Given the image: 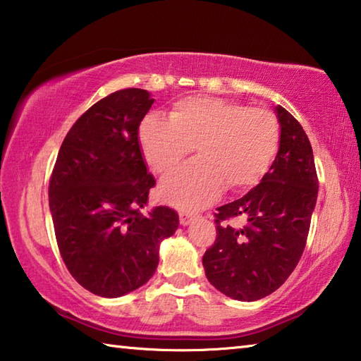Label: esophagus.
I'll return each instance as SVG.
<instances>
[{
    "mask_svg": "<svg viewBox=\"0 0 361 361\" xmlns=\"http://www.w3.org/2000/svg\"><path fill=\"white\" fill-rule=\"evenodd\" d=\"M197 218V216L195 214H189V213H181L180 214V224L181 226H188V224H191V222Z\"/></svg>",
    "mask_w": 361,
    "mask_h": 361,
    "instance_id": "obj_1",
    "label": "esophagus"
}]
</instances>
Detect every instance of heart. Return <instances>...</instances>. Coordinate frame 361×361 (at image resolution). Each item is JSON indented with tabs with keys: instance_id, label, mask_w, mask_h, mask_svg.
I'll list each match as a JSON object with an SVG mask.
<instances>
[{
	"instance_id": "heart-1",
	"label": "heart",
	"mask_w": 361,
	"mask_h": 361,
	"mask_svg": "<svg viewBox=\"0 0 361 361\" xmlns=\"http://www.w3.org/2000/svg\"><path fill=\"white\" fill-rule=\"evenodd\" d=\"M140 143L156 173L170 172L197 149V161L162 180L161 194L175 207L199 209L226 186L246 191L264 178L278 154L281 124L265 107L189 97L175 104L169 121L148 116L140 126Z\"/></svg>"
}]
</instances>
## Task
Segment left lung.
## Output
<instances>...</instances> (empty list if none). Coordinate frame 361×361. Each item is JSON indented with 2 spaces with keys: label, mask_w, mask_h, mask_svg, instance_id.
<instances>
[{
  "label": "left lung",
  "mask_w": 361,
  "mask_h": 361,
  "mask_svg": "<svg viewBox=\"0 0 361 361\" xmlns=\"http://www.w3.org/2000/svg\"><path fill=\"white\" fill-rule=\"evenodd\" d=\"M276 114V158L257 186L216 208V240L202 259L209 284L240 301L264 298L290 276L305 251L317 200L310 139L284 107L278 106Z\"/></svg>",
  "instance_id": "8db88e82"
}]
</instances>
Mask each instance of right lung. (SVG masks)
I'll use <instances>...</instances> for the list:
<instances>
[{
    "instance_id": "1",
    "label": "right lung",
    "mask_w": 361,
    "mask_h": 361,
    "mask_svg": "<svg viewBox=\"0 0 361 361\" xmlns=\"http://www.w3.org/2000/svg\"><path fill=\"white\" fill-rule=\"evenodd\" d=\"M154 99L139 88L102 97L69 129L49 183L58 249L78 284L116 298L153 276L159 243L178 228V213L156 207L139 145V126Z\"/></svg>"
}]
</instances>
